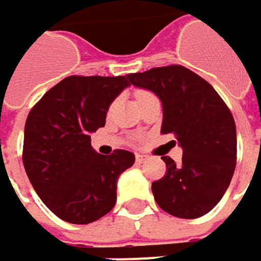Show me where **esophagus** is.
Wrapping results in <instances>:
<instances>
[{
	"label": "esophagus",
	"instance_id": "esophagus-1",
	"mask_svg": "<svg viewBox=\"0 0 261 261\" xmlns=\"http://www.w3.org/2000/svg\"><path fill=\"white\" fill-rule=\"evenodd\" d=\"M145 160H146V156H145V155H140V154L136 155V161H137V163H143Z\"/></svg>",
	"mask_w": 261,
	"mask_h": 261
}]
</instances>
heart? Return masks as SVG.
<instances>
[{
  "mask_svg": "<svg viewBox=\"0 0 261 261\" xmlns=\"http://www.w3.org/2000/svg\"><path fill=\"white\" fill-rule=\"evenodd\" d=\"M145 94H148V91H136V94H134V95H136V100H139V98L143 97Z\"/></svg>",
  "mask_w": 261,
  "mask_h": 261,
  "instance_id": "obj_1",
  "label": "heart"
}]
</instances>
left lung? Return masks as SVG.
I'll return each mask as SVG.
<instances>
[{
	"mask_svg": "<svg viewBox=\"0 0 261 261\" xmlns=\"http://www.w3.org/2000/svg\"><path fill=\"white\" fill-rule=\"evenodd\" d=\"M130 82L160 97L161 133L172 134L184 151L180 164L161 156L166 175L152 182L156 204L178 218L203 217L223 199L236 167V125L230 109L211 83L182 65L133 73Z\"/></svg>",
	"mask_w": 261,
	"mask_h": 261,
	"instance_id": "left-lung-1",
	"label": "left lung"
}]
</instances>
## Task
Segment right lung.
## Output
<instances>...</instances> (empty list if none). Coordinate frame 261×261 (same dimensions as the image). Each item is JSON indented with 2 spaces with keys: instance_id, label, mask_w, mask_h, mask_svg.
<instances>
[{
  "instance_id": "right-lung-1",
  "label": "right lung",
  "mask_w": 261,
  "mask_h": 261,
  "mask_svg": "<svg viewBox=\"0 0 261 261\" xmlns=\"http://www.w3.org/2000/svg\"><path fill=\"white\" fill-rule=\"evenodd\" d=\"M130 85V74L68 76L28 113L22 161L41 201L61 220L89 224L116 203V180L134 154H97L91 133L105 127L110 103Z\"/></svg>"
}]
</instances>
